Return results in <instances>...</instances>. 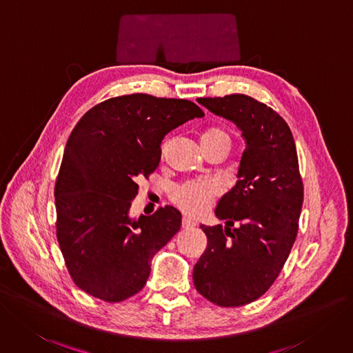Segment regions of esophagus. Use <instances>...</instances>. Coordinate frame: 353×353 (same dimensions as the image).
<instances>
[{"label": "esophagus", "instance_id": "34e87169", "mask_svg": "<svg viewBox=\"0 0 353 353\" xmlns=\"http://www.w3.org/2000/svg\"><path fill=\"white\" fill-rule=\"evenodd\" d=\"M181 227H183V228H193V227H196V223H194V221H192V219H189V218H183V219H181Z\"/></svg>", "mask_w": 353, "mask_h": 353}]
</instances>
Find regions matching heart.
<instances>
[{
	"mask_svg": "<svg viewBox=\"0 0 353 353\" xmlns=\"http://www.w3.org/2000/svg\"><path fill=\"white\" fill-rule=\"evenodd\" d=\"M212 135L228 137L223 130L218 129L210 130L203 137ZM221 190H223V188H221L218 181L214 180L188 181V183L177 186L172 192V199L185 214L192 216H201L210 210L212 199L221 193Z\"/></svg>",
	"mask_w": 353,
	"mask_h": 353,
	"instance_id": "b5f03b06",
	"label": "heart"
}]
</instances>
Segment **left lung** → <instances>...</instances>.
I'll return each mask as SVG.
<instances>
[{
	"instance_id": "left-lung-1",
	"label": "left lung",
	"mask_w": 353,
	"mask_h": 353,
	"mask_svg": "<svg viewBox=\"0 0 353 353\" xmlns=\"http://www.w3.org/2000/svg\"><path fill=\"white\" fill-rule=\"evenodd\" d=\"M236 123L245 142L237 181L219 199L221 225H201L205 253L193 268L196 291L219 307L256 301L275 282L296 239L304 189L290 126L266 104L245 94L198 99ZM239 222V227H229Z\"/></svg>"
}]
</instances>
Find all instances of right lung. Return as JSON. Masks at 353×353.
I'll use <instances>...</instances> for the list:
<instances>
[{"mask_svg":"<svg viewBox=\"0 0 353 353\" xmlns=\"http://www.w3.org/2000/svg\"><path fill=\"white\" fill-rule=\"evenodd\" d=\"M196 104L150 94L113 97L90 109L65 147L55 185L57 237L74 282L108 303H121L147 283L154 254L180 230L173 206L129 215L137 181L161 160V141L203 117Z\"/></svg>","mask_w":353,"mask_h":353,"instance_id":"add662e5","label":"right lung"}]
</instances>
